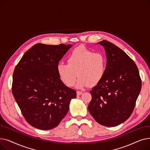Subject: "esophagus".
<instances>
[{"label":"esophagus","instance_id":"1","mask_svg":"<svg viewBox=\"0 0 150 150\" xmlns=\"http://www.w3.org/2000/svg\"><path fill=\"white\" fill-rule=\"evenodd\" d=\"M82 93H83V92H81V91H76L77 96H80V95H81Z\"/></svg>","mask_w":150,"mask_h":150}]
</instances>
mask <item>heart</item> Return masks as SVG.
Segmentation results:
<instances>
[{
	"mask_svg": "<svg viewBox=\"0 0 150 150\" xmlns=\"http://www.w3.org/2000/svg\"><path fill=\"white\" fill-rule=\"evenodd\" d=\"M106 59L103 54L78 47L67 58V64L59 62L57 73L61 81L69 87L73 86L77 76L79 77L76 88L83 89L95 86L103 79L106 72Z\"/></svg>",
	"mask_w": 150,
	"mask_h": 150,
	"instance_id": "b5f03b06",
	"label": "heart"
}]
</instances>
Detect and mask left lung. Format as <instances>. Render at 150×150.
Segmentation results:
<instances>
[{"label":"left lung","mask_w":150,"mask_h":150,"mask_svg":"<svg viewBox=\"0 0 150 150\" xmlns=\"http://www.w3.org/2000/svg\"><path fill=\"white\" fill-rule=\"evenodd\" d=\"M107 59L102 80L90 91L88 109L94 119L105 127H116L131 115L142 87L138 68L132 59L112 43L98 42Z\"/></svg>","instance_id":"obj_1"}]
</instances>
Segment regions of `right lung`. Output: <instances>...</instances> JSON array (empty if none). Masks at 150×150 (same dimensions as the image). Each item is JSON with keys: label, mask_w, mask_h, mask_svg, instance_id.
Here are the masks:
<instances>
[{"label": "right lung", "mask_w": 150, "mask_h": 150, "mask_svg": "<svg viewBox=\"0 0 150 150\" xmlns=\"http://www.w3.org/2000/svg\"><path fill=\"white\" fill-rule=\"evenodd\" d=\"M72 45L36 44L16 66L12 93L23 116L32 127L49 130L59 125L76 91L63 83L57 65Z\"/></svg>", "instance_id": "right-lung-1"}]
</instances>
